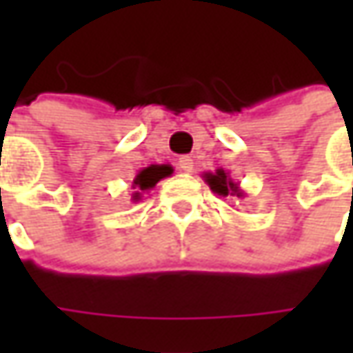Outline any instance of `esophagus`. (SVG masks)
<instances>
[{
    "label": "esophagus",
    "mask_w": 353,
    "mask_h": 353,
    "mask_svg": "<svg viewBox=\"0 0 353 353\" xmlns=\"http://www.w3.org/2000/svg\"><path fill=\"white\" fill-rule=\"evenodd\" d=\"M179 169L183 172H192L194 170V161L190 157H181L179 159Z\"/></svg>",
    "instance_id": "esophagus-1"
}]
</instances>
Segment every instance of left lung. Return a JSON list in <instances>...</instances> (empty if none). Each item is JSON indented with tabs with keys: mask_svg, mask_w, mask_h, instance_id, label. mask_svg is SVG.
Returning a JSON list of instances; mask_svg holds the SVG:
<instances>
[{
	"mask_svg": "<svg viewBox=\"0 0 353 353\" xmlns=\"http://www.w3.org/2000/svg\"><path fill=\"white\" fill-rule=\"evenodd\" d=\"M202 176H204V181H206V184L210 186V190L214 192V194H220V196H237V198L245 196V192L239 188V183L232 181L230 170L216 169L214 172H204Z\"/></svg>",
	"mask_w": 353,
	"mask_h": 353,
	"instance_id": "left-lung-1",
	"label": "left lung"
}]
</instances>
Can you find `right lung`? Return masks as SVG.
Wrapping results in <instances>:
<instances>
[{"mask_svg":"<svg viewBox=\"0 0 353 353\" xmlns=\"http://www.w3.org/2000/svg\"><path fill=\"white\" fill-rule=\"evenodd\" d=\"M172 174L170 165H149L137 172V176L133 179V188H137V192H133V200H141V192H147L151 188H155V184L163 179H167Z\"/></svg>","mask_w":353,"mask_h":353,"instance_id":"right-lung-1","label":"right lung"}]
</instances>
